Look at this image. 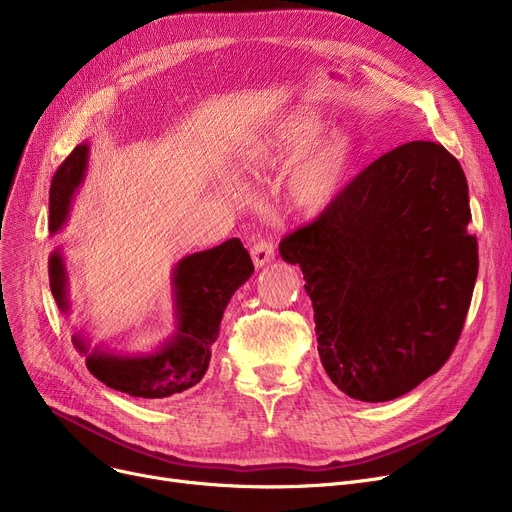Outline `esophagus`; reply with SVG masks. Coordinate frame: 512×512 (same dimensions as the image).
<instances>
[{
	"label": "esophagus",
	"instance_id": "esophagus-1",
	"mask_svg": "<svg viewBox=\"0 0 512 512\" xmlns=\"http://www.w3.org/2000/svg\"><path fill=\"white\" fill-rule=\"evenodd\" d=\"M274 257H276V251H274V245L270 240H259V242H255L253 249H251V259H253L257 270H259V267L267 265V263H272Z\"/></svg>",
	"mask_w": 512,
	"mask_h": 512
}]
</instances>
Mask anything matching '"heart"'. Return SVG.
Here are the masks:
<instances>
[{
    "label": "heart",
    "instance_id": "obj_1",
    "mask_svg": "<svg viewBox=\"0 0 512 512\" xmlns=\"http://www.w3.org/2000/svg\"><path fill=\"white\" fill-rule=\"evenodd\" d=\"M324 124L321 112L297 107L259 130L245 149L247 161L257 166H280L301 152L286 174V188L290 199L307 211H324L334 203L353 159V143L342 132L312 142Z\"/></svg>",
    "mask_w": 512,
    "mask_h": 512
}]
</instances>
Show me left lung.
<instances>
[{
	"mask_svg": "<svg viewBox=\"0 0 512 512\" xmlns=\"http://www.w3.org/2000/svg\"><path fill=\"white\" fill-rule=\"evenodd\" d=\"M465 172L442 145L405 143L280 242L315 311L334 386L386 402L434 375L461 336L477 280Z\"/></svg>",
	"mask_w": 512,
	"mask_h": 512,
	"instance_id": "1",
	"label": "left lung"
}]
</instances>
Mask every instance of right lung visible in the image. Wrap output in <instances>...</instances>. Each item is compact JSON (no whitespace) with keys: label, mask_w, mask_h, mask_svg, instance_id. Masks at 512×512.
I'll return each instance as SVG.
<instances>
[{"label":"right lung","mask_w":512,"mask_h":512,"mask_svg":"<svg viewBox=\"0 0 512 512\" xmlns=\"http://www.w3.org/2000/svg\"><path fill=\"white\" fill-rule=\"evenodd\" d=\"M89 141L74 147L58 168L49 188V232L58 234L70 215L78 186L89 166ZM255 272L253 261L238 238L182 257L172 270V334L149 348L116 351L91 344L76 330L72 344L85 357L87 369L107 388L134 398L161 400L178 396L203 380L211 359V344L232 294ZM70 278L60 249L49 255V288L62 313L72 309Z\"/></svg>","instance_id":"obj_1"}]
</instances>
